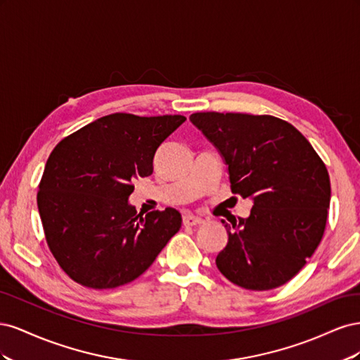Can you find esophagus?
Masks as SVG:
<instances>
[{
	"label": "esophagus",
	"mask_w": 360,
	"mask_h": 360,
	"mask_svg": "<svg viewBox=\"0 0 360 360\" xmlns=\"http://www.w3.org/2000/svg\"><path fill=\"white\" fill-rule=\"evenodd\" d=\"M183 224L188 225V226H197V225L204 224V221L201 219V217H198V216H193V214L188 213V214L183 216Z\"/></svg>",
	"instance_id": "34e87169"
}]
</instances>
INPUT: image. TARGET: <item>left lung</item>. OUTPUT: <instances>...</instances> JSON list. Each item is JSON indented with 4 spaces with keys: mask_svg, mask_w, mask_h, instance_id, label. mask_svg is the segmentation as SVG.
<instances>
[{
    "mask_svg": "<svg viewBox=\"0 0 360 360\" xmlns=\"http://www.w3.org/2000/svg\"><path fill=\"white\" fill-rule=\"evenodd\" d=\"M189 120L219 150L233 193L254 202L246 219L222 221L228 243L217 269L246 290L284 285L324 234L330 204L324 162L296 127L274 115L195 112Z\"/></svg>",
    "mask_w": 360,
    "mask_h": 360,
    "instance_id": "1",
    "label": "left lung"
}]
</instances>
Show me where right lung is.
Segmentation results:
<instances>
[{
	"mask_svg": "<svg viewBox=\"0 0 360 360\" xmlns=\"http://www.w3.org/2000/svg\"><path fill=\"white\" fill-rule=\"evenodd\" d=\"M184 120L115 112L52 150L37 207L51 252L75 282L94 290L129 284L180 230L176 209L138 213L129 197L135 179L153 172L156 150Z\"/></svg>",
	"mask_w": 360,
	"mask_h": 360,
	"instance_id": "obj_1",
	"label": "right lung"
}]
</instances>
